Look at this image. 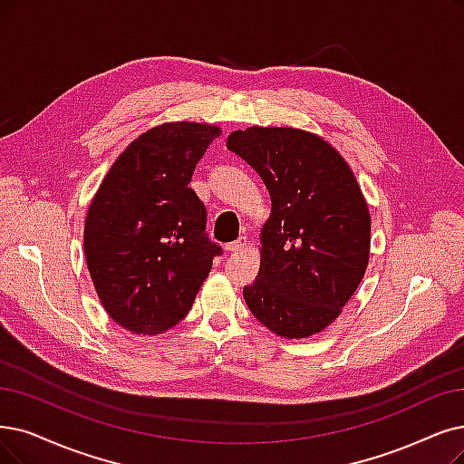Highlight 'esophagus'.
<instances>
[{
  "label": "esophagus",
  "instance_id": "obj_1",
  "mask_svg": "<svg viewBox=\"0 0 464 464\" xmlns=\"http://www.w3.org/2000/svg\"><path fill=\"white\" fill-rule=\"evenodd\" d=\"M247 246H249L247 236H239V237L236 239V242H232V244L227 246V249H228L230 253H239V251H244Z\"/></svg>",
  "mask_w": 464,
  "mask_h": 464
}]
</instances>
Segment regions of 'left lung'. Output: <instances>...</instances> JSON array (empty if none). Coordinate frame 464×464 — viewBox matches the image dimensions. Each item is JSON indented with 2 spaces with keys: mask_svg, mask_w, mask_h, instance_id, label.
Wrapping results in <instances>:
<instances>
[{
  "mask_svg": "<svg viewBox=\"0 0 464 464\" xmlns=\"http://www.w3.org/2000/svg\"><path fill=\"white\" fill-rule=\"evenodd\" d=\"M227 146L272 199L261 268L244 299L276 335H316L339 318L369 263L372 217L360 184L335 148L303 129L253 125Z\"/></svg>",
  "mask_w": 464,
  "mask_h": 464,
  "instance_id": "left-lung-1",
  "label": "left lung"
}]
</instances>
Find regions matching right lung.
<instances>
[{
	"label": "right lung",
	"mask_w": 464,
	"mask_h": 464,
	"mask_svg": "<svg viewBox=\"0 0 464 464\" xmlns=\"http://www.w3.org/2000/svg\"><path fill=\"white\" fill-rule=\"evenodd\" d=\"M220 127L161 123L137 137L102 179L83 230L99 299L123 329L160 335L177 325L211 272L220 246L188 187Z\"/></svg>",
	"instance_id": "right-lung-1"
}]
</instances>
